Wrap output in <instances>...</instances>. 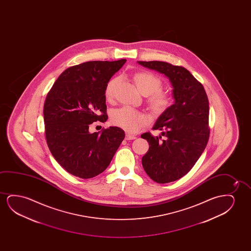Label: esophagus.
I'll return each instance as SVG.
<instances>
[{
	"label": "esophagus",
	"mask_w": 251,
	"mask_h": 251,
	"mask_svg": "<svg viewBox=\"0 0 251 251\" xmlns=\"http://www.w3.org/2000/svg\"><path fill=\"white\" fill-rule=\"evenodd\" d=\"M126 139L127 140H134V139H136V136L134 134H130V133H127L126 134Z\"/></svg>",
	"instance_id": "34e87169"
}]
</instances>
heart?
Listing matches in <instances>:
<instances>
[{
  "label": "heart",
  "instance_id": "obj_1",
  "mask_svg": "<svg viewBox=\"0 0 251 251\" xmlns=\"http://www.w3.org/2000/svg\"><path fill=\"white\" fill-rule=\"evenodd\" d=\"M135 85L142 94L148 95V103L154 113H163L172 103V98L168 93L162 91V80L154 74L148 71H140L133 76ZM118 84V78H113L107 83L105 97L112 100ZM111 121L115 125L123 127L129 132H136L143 125L147 119L143 114L128 106L122 107L115 110L111 115Z\"/></svg>",
  "mask_w": 251,
  "mask_h": 251
}]
</instances>
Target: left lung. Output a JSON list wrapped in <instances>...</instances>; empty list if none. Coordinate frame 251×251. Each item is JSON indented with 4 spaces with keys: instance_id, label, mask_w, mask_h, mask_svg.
Returning <instances> with one entry per match:
<instances>
[{
    "instance_id": "8db88e82",
    "label": "left lung",
    "mask_w": 251,
    "mask_h": 251,
    "mask_svg": "<svg viewBox=\"0 0 251 251\" xmlns=\"http://www.w3.org/2000/svg\"><path fill=\"white\" fill-rule=\"evenodd\" d=\"M164 74L173 87L175 103L161 114L152 129L165 139L141 134L149 149L141 162L145 172L158 183L174 182L193 168L209 139V103L202 84L182 66L159 61L138 62Z\"/></svg>"
}]
</instances>
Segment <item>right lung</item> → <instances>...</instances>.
<instances>
[{"label": "right lung", "instance_id": "add662e5", "mask_svg": "<svg viewBox=\"0 0 251 251\" xmlns=\"http://www.w3.org/2000/svg\"><path fill=\"white\" fill-rule=\"evenodd\" d=\"M126 61H92L70 67L45 99V138L50 151L62 168L79 178L102 173L125 137L120 127L91 134L89 126L108 119L105 87Z\"/></svg>", "mask_w": 251, "mask_h": 251}]
</instances>
